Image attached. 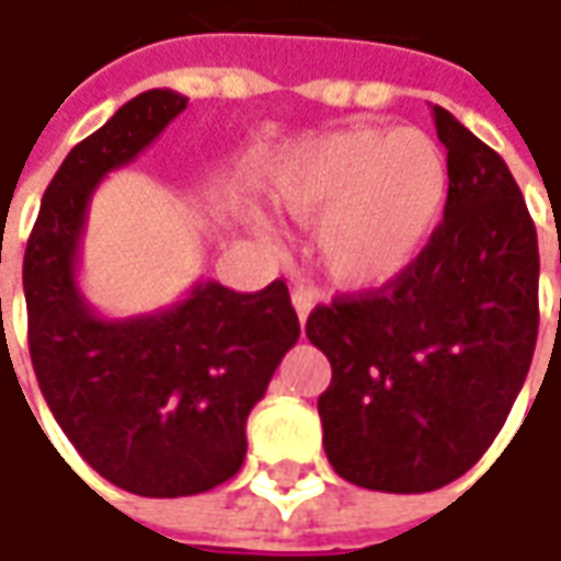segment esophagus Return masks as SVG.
<instances>
[{"label":"esophagus","instance_id":"1","mask_svg":"<svg viewBox=\"0 0 561 561\" xmlns=\"http://www.w3.org/2000/svg\"><path fill=\"white\" fill-rule=\"evenodd\" d=\"M314 302H318V293L314 290H306V287H296V290H293V309L299 314V321L309 318V312L314 309Z\"/></svg>","mask_w":561,"mask_h":561}]
</instances>
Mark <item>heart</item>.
<instances>
[{"mask_svg": "<svg viewBox=\"0 0 561 561\" xmlns=\"http://www.w3.org/2000/svg\"><path fill=\"white\" fill-rule=\"evenodd\" d=\"M271 190L290 215L314 218V262L336 287L377 290L434 240L449 203V162L415 127H353L290 152Z\"/></svg>", "mask_w": 561, "mask_h": 561, "instance_id": "b5f03b06", "label": "heart"}]
</instances>
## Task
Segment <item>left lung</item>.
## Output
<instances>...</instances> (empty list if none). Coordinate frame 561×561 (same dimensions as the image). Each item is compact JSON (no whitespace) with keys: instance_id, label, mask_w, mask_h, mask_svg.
Instances as JSON below:
<instances>
[{"instance_id":"1","label":"left lung","mask_w":561,"mask_h":561,"mask_svg":"<svg viewBox=\"0 0 561 561\" xmlns=\"http://www.w3.org/2000/svg\"><path fill=\"white\" fill-rule=\"evenodd\" d=\"M449 203L421 259L377 293L309 314L331 362L318 397L340 478L427 493L462 478L506 424L537 343V230L506 162L434 105Z\"/></svg>"}]
</instances>
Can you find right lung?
Returning a JSON list of instances; mask_svg holds the SVG:
<instances>
[{"mask_svg": "<svg viewBox=\"0 0 561 561\" xmlns=\"http://www.w3.org/2000/svg\"><path fill=\"white\" fill-rule=\"evenodd\" d=\"M186 108L146 90L77 142L43 193L27 252V340L39 390L75 449L137 496H193L247 459V419L299 340L284 280L233 293L199 280L152 314L102 318L77 284L99 181L130 164Z\"/></svg>", "mask_w": 561, "mask_h": 561, "instance_id": "1", "label": "right lung"}]
</instances>
